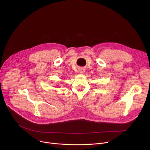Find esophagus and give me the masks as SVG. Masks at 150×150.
<instances>
[{
    "label": "esophagus",
    "mask_w": 150,
    "mask_h": 150,
    "mask_svg": "<svg viewBox=\"0 0 150 150\" xmlns=\"http://www.w3.org/2000/svg\"><path fill=\"white\" fill-rule=\"evenodd\" d=\"M79 71H80V73H81V74H82V73H83V72H84V69H80Z\"/></svg>",
    "instance_id": "34e87169"
}]
</instances>
